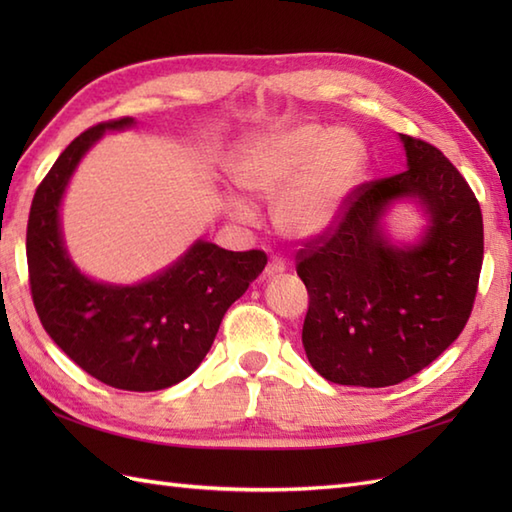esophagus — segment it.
<instances>
[{"instance_id":"obj_1","label":"esophagus","mask_w":512,"mask_h":512,"mask_svg":"<svg viewBox=\"0 0 512 512\" xmlns=\"http://www.w3.org/2000/svg\"><path fill=\"white\" fill-rule=\"evenodd\" d=\"M286 270V264L281 262L279 257H270V262H268V266H266V270H264V275L266 277H277V275H281Z\"/></svg>"}]
</instances>
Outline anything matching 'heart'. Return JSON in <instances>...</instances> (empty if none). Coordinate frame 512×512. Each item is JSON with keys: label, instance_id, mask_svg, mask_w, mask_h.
Returning <instances> with one entry per match:
<instances>
[{"label": "heart", "instance_id": "b5f03b06", "mask_svg": "<svg viewBox=\"0 0 512 512\" xmlns=\"http://www.w3.org/2000/svg\"><path fill=\"white\" fill-rule=\"evenodd\" d=\"M365 145L352 129L319 123L266 129L235 149L231 176L257 200H274L277 231L295 242L334 233L365 171ZM235 220H248L242 200H228Z\"/></svg>", "mask_w": 512, "mask_h": 512}]
</instances>
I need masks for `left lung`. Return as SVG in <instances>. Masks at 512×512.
I'll return each instance as SVG.
<instances>
[{
	"label": "left lung",
	"instance_id": "1",
	"mask_svg": "<svg viewBox=\"0 0 512 512\" xmlns=\"http://www.w3.org/2000/svg\"><path fill=\"white\" fill-rule=\"evenodd\" d=\"M407 169L356 187L334 233L297 253L310 306L301 341L336 385L389 387L431 365L471 317L484 259L480 202L438 147L400 134ZM416 199L430 224L396 247L382 217Z\"/></svg>",
	"mask_w": 512,
	"mask_h": 512
}]
</instances>
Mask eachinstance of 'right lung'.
Segmentation results:
<instances>
[{"label": "right lung", "instance_id": "obj_1", "mask_svg": "<svg viewBox=\"0 0 512 512\" xmlns=\"http://www.w3.org/2000/svg\"><path fill=\"white\" fill-rule=\"evenodd\" d=\"M134 118L99 123L76 136L32 198L26 257L43 330L101 383L158 391L191 376L211 350L226 310L262 273L264 250L233 253L198 239L178 262L134 286L83 275L63 244L59 209L81 158L105 132Z\"/></svg>", "mask_w": 512, "mask_h": 512}]
</instances>
